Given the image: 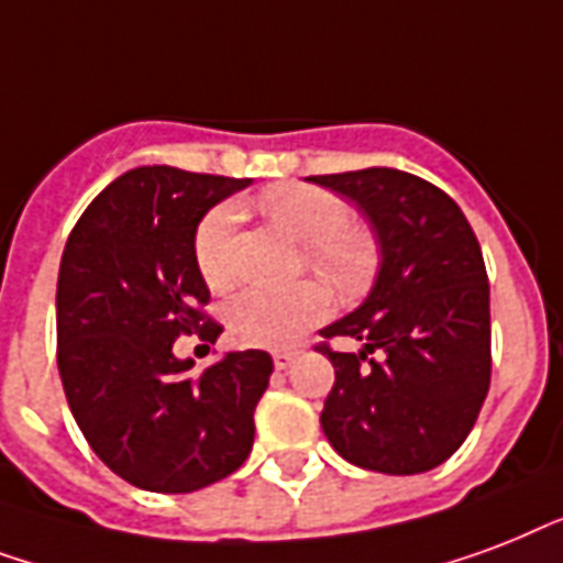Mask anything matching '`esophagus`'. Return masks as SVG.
Masks as SVG:
<instances>
[{"label": "esophagus", "mask_w": 563, "mask_h": 563, "mask_svg": "<svg viewBox=\"0 0 563 563\" xmlns=\"http://www.w3.org/2000/svg\"><path fill=\"white\" fill-rule=\"evenodd\" d=\"M299 358H302V352H299V350H278V352H273V364H276V369L294 367V364Z\"/></svg>", "instance_id": "esophagus-1"}]
</instances>
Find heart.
Returning <instances> with one entry per match:
<instances>
[{
    "instance_id": "b5f03b06",
    "label": "heart",
    "mask_w": 563,
    "mask_h": 563,
    "mask_svg": "<svg viewBox=\"0 0 563 563\" xmlns=\"http://www.w3.org/2000/svg\"><path fill=\"white\" fill-rule=\"evenodd\" d=\"M261 211L305 246V264L329 285L352 290L373 273L376 246L367 234L352 229L350 205L341 196L308 185L273 187L261 196ZM234 229L238 205L222 202L205 213L194 241L196 267L211 290H229L238 278L234 269ZM329 311V299L320 285L302 282L290 290H243L225 305V322L232 338L255 350H278L299 341L308 325L320 322Z\"/></svg>"
}]
</instances>
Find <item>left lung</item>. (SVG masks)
Masks as SVG:
<instances>
[{"label": "left lung", "instance_id": "1", "mask_svg": "<svg viewBox=\"0 0 563 563\" xmlns=\"http://www.w3.org/2000/svg\"><path fill=\"white\" fill-rule=\"evenodd\" d=\"M308 181L358 205L378 243L367 299L320 331L361 341L334 352L320 422L355 467L413 476L467 440L490 387V287L467 217L440 187L394 167ZM376 354V360H369Z\"/></svg>", "mask_w": 563, "mask_h": 563}]
</instances>
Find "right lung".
Masks as SVG:
<instances>
[{
  "mask_svg": "<svg viewBox=\"0 0 563 563\" xmlns=\"http://www.w3.org/2000/svg\"><path fill=\"white\" fill-rule=\"evenodd\" d=\"M250 178L137 167L104 187L69 234L58 269V373L90 449L129 485L190 494L250 459L255 405L273 373L261 350L229 352L202 376L178 334L217 341L199 308L196 229Z\"/></svg>",
  "mask_w": 563,
  "mask_h": 563,
  "instance_id": "add662e5",
  "label": "right lung"
}]
</instances>
